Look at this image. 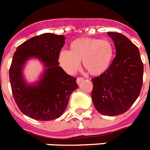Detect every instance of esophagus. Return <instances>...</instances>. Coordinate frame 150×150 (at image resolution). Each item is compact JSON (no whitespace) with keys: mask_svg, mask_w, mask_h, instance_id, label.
Listing matches in <instances>:
<instances>
[{"mask_svg":"<svg viewBox=\"0 0 150 150\" xmlns=\"http://www.w3.org/2000/svg\"><path fill=\"white\" fill-rule=\"evenodd\" d=\"M83 77H77V79H76V83H77V84H80L83 80Z\"/></svg>","mask_w":150,"mask_h":150,"instance_id":"obj_1","label":"esophagus"}]
</instances>
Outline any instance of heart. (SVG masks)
I'll list each match as a JSON object with an SVG mask.
<instances>
[{"label": "heart", "instance_id": "obj_1", "mask_svg": "<svg viewBox=\"0 0 150 150\" xmlns=\"http://www.w3.org/2000/svg\"><path fill=\"white\" fill-rule=\"evenodd\" d=\"M113 57V47L106 40L80 38L70 45V51L63 50L59 54L60 66L69 74H74L80 68V62L86 72L93 76L105 73Z\"/></svg>", "mask_w": 150, "mask_h": 150}]
</instances>
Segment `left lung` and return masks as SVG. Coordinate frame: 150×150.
Listing matches in <instances>:
<instances>
[{
  "mask_svg": "<svg viewBox=\"0 0 150 150\" xmlns=\"http://www.w3.org/2000/svg\"><path fill=\"white\" fill-rule=\"evenodd\" d=\"M116 56L106 72L92 79L93 103L100 113L114 117L127 112L143 86V64L139 49L120 33L108 32Z\"/></svg>",
  "mask_w": 150,
  "mask_h": 150,
  "instance_id": "obj_1",
  "label": "left lung"
}]
</instances>
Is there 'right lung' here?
<instances>
[{
  "label": "right lung",
  "mask_w": 150,
  "mask_h": 150,
  "mask_svg": "<svg viewBox=\"0 0 150 150\" xmlns=\"http://www.w3.org/2000/svg\"><path fill=\"white\" fill-rule=\"evenodd\" d=\"M65 37L46 33L30 38L17 48L9 70L13 99L23 114L36 120L59 118L66 110L70 96L77 89L76 78L68 75L59 66V54ZM30 57L40 59L46 70L38 84L27 85L22 68Z\"/></svg>",
  "instance_id": "right-lung-1"
}]
</instances>
